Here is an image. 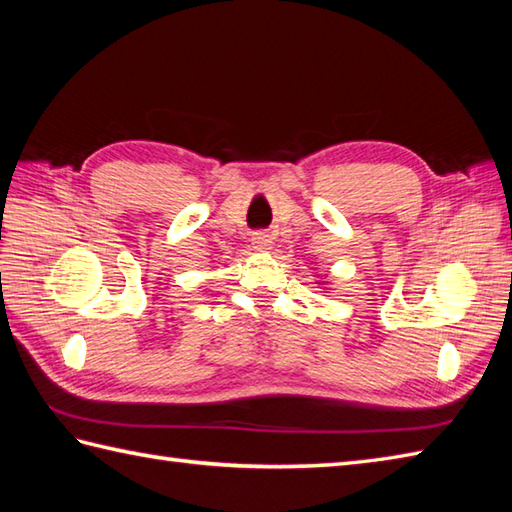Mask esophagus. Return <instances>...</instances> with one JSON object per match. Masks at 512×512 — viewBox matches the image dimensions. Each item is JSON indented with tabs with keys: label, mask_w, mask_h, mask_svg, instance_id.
<instances>
[{
	"label": "esophagus",
	"mask_w": 512,
	"mask_h": 512,
	"mask_svg": "<svg viewBox=\"0 0 512 512\" xmlns=\"http://www.w3.org/2000/svg\"><path fill=\"white\" fill-rule=\"evenodd\" d=\"M250 242H253L255 250H270V246H273V239H270V235L266 231L253 233V239H250Z\"/></svg>",
	"instance_id": "1"
}]
</instances>
